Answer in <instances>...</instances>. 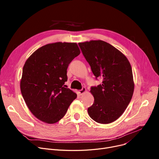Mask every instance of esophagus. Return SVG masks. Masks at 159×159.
<instances>
[{"instance_id": "34e87169", "label": "esophagus", "mask_w": 159, "mask_h": 159, "mask_svg": "<svg viewBox=\"0 0 159 159\" xmlns=\"http://www.w3.org/2000/svg\"><path fill=\"white\" fill-rule=\"evenodd\" d=\"M86 88H85V87H82V88L79 91V93H80V95H82V94H83V93H84L86 92Z\"/></svg>"}]
</instances>
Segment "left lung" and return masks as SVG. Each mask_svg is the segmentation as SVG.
Segmentation results:
<instances>
[{"label":"left lung","mask_w":159,"mask_h":159,"mask_svg":"<svg viewBox=\"0 0 159 159\" xmlns=\"http://www.w3.org/2000/svg\"><path fill=\"white\" fill-rule=\"evenodd\" d=\"M96 79L102 84L91 88L94 103L88 107L90 117L100 124L119 119L129 104L134 91L131 64L119 50L103 40L79 43Z\"/></svg>","instance_id":"8db88e82"}]
</instances>
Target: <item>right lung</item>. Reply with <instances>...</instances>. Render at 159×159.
Instances as JSON below:
<instances>
[{"label": "right lung", "instance_id": "add662e5", "mask_svg": "<svg viewBox=\"0 0 159 159\" xmlns=\"http://www.w3.org/2000/svg\"><path fill=\"white\" fill-rule=\"evenodd\" d=\"M80 53L76 43L48 44L36 50L25 62L21 93L29 110L40 120L48 124L59 121L77 98L64 83L70 63Z\"/></svg>", "mask_w": 159, "mask_h": 159}]
</instances>
